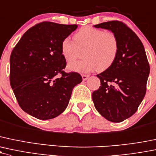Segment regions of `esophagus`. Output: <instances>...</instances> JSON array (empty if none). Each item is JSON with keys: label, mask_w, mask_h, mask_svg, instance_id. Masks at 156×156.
Segmentation results:
<instances>
[{"label": "esophagus", "mask_w": 156, "mask_h": 156, "mask_svg": "<svg viewBox=\"0 0 156 156\" xmlns=\"http://www.w3.org/2000/svg\"><path fill=\"white\" fill-rule=\"evenodd\" d=\"M81 76H82L83 81H86V80L88 78H89L90 75H84V74H83V75H81Z\"/></svg>", "instance_id": "esophagus-1"}]
</instances>
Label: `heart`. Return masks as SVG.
Wrapping results in <instances>:
<instances>
[{
  "instance_id": "heart-1",
  "label": "heart",
  "mask_w": 156,
  "mask_h": 156,
  "mask_svg": "<svg viewBox=\"0 0 156 156\" xmlns=\"http://www.w3.org/2000/svg\"><path fill=\"white\" fill-rule=\"evenodd\" d=\"M119 51L117 36L110 30H103L91 26L80 29L73 36V41L65 38L61 42V54L69 63L68 69L77 73L105 71L115 61ZM84 60L72 63L82 56Z\"/></svg>"
}]
</instances>
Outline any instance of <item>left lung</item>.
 Masks as SVG:
<instances>
[{
    "mask_svg": "<svg viewBox=\"0 0 156 156\" xmlns=\"http://www.w3.org/2000/svg\"><path fill=\"white\" fill-rule=\"evenodd\" d=\"M94 27L114 33L119 51L112 66L97 75L101 86L93 92L92 98L103 117L111 122H120L132 117L143 101L150 64L140 39L123 22L111 21Z\"/></svg>",
    "mask_w": 156,
    "mask_h": 156,
    "instance_id": "8db88e82",
    "label": "left lung"
}]
</instances>
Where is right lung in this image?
Wrapping results in <instances>:
<instances>
[{"mask_svg": "<svg viewBox=\"0 0 156 156\" xmlns=\"http://www.w3.org/2000/svg\"><path fill=\"white\" fill-rule=\"evenodd\" d=\"M77 27L39 23L24 33L11 53V87L21 108L37 119L63 113L73 88L82 81L78 73L63 71L66 62L61 54L62 41Z\"/></svg>", "mask_w": 156, "mask_h": 156, "instance_id": "add662e5", "label": "right lung"}]
</instances>
